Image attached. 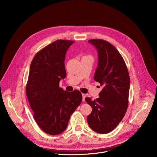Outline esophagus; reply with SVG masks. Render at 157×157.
<instances>
[{
    "mask_svg": "<svg viewBox=\"0 0 157 157\" xmlns=\"http://www.w3.org/2000/svg\"><path fill=\"white\" fill-rule=\"evenodd\" d=\"M82 101L84 102L85 101V98L86 97V95L85 94H82Z\"/></svg>",
    "mask_w": 157,
    "mask_h": 157,
    "instance_id": "esophagus-1",
    "label": "esophagus"
}]
</instances>
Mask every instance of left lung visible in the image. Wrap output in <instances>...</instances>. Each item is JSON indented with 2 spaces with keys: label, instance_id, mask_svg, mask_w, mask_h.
Instances as JSON below:
<instances>
[{
  "label": "left lung",
  "instance_id": "obj_1",
  "mask_svg": "<svg viewBox=\"0 0 157 157\" xmlns=\"http://www.w3.org/2000/svg\"><path fill=\"white\" fill-rule=\"evenodd\" d=\"M98 53V66L94 79L102 86L99 98L85 101L92 107L87 117L94 131L107 133L124 118L128 107L130 77L125 63L118 50L109 42L101 39L88 41Z\"/></svg>",
  "mask_w": 157,
  "mask_h": 157
}]
</instances>
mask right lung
<instances>
[{
  "label": "right lung",
  "mask_w": 157,
  "mask_h": 157,
  "mask_svg": "<svg viewBox=\"0 0 157 157\" xmlns=\"http://www.w3.org/2000/svg\"><path fill=\"white\" fill-rule=\"evenodd\" d=\"M73 41L58 40L40 50L30 64L26 94L40 128L52 136L62 133L71 115L80 105V91H63L59 81L65 78L66 53Z\"/></svg>",
  "instance_id": "right-lung-1"
}]
</instances>
